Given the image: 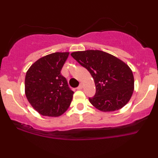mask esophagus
Returning a JSON list of instances; mask_svg holds the SVG:
<instances>
[{"label": "esophagus", "mask_w": 158, "mask_h": 158, "mask_svg": "<svg viewBox=\"0 0 158 158\" xmlns=\"http://www.w3.org/2000/svg\"><path fill=\"white\" fill-rule=\"evenodd\" d=\"M82 88H83V85H82V84H80L78 87L77 88V90H81Z\"/></svg>", "instance_id": "obj_1"}]
</instances>
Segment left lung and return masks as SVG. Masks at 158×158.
<instances>
[{
  "label": "left lung",
  "instance_id": "8db88e82",
  "mask_svg": "<svg viewBox=\"0 0 158 158\" xmlns=\"http://www.w3.org/2000/svg\"><path fill=\"white\" fill-rule=\"evenodd\" d=\"M71 56L89 71L96 94L89 101L102 111L122 109L134 91V76L129 67L117 57L100 50L74 52Z\"/></svg>",
  "mask_w": 158,
  "mask_h": 158
}]
</instances>
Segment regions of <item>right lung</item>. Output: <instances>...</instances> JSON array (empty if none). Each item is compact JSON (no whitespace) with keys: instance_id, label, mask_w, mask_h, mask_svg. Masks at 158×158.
I'll list each match as a JSON object with an SVG mask.
<instances>
[{"instance_id":"obj_1","label":"right lung","mask_w":158,"mask_h":158,"mask_svg":"<svg viewBox=\"0 0 158 158\" xmlns=\"http://www.w3.org/2000/svg\"><path fill=\"white\" fill-rule=\"evenodd\" d=\"M69 52L46 55L30 67L25 77L26 96L42 116H59L70 106L73 92L61 70Z\"/></svg>"}]
</instances>
